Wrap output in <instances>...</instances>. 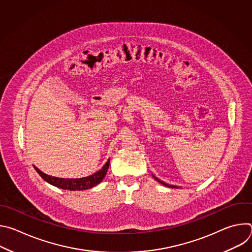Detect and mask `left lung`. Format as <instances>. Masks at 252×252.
Here are the masks:
<instances>
[{"mask_svg":"<svg viewBox=\"0 0 252 252\" xmlns=\"http://www.w3.org/2000/svg\"><path fill=\"white\" fill-rule=\"evenodd\" d=\"M153 176H154V178L156 179L157 182H158L160 185H162V186H164V187H167V188H170V189H178V187H175V186H171V185H168V184H165L164 182H161L160 179H158V177H156L154 174H153Z\"/></svg>","mask_w":252,"mask_h":252,"instance_id":"obj_1","label":"left lung"}]
</instances>
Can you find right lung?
<instances>
[{
    "instance_id": "obj_1",
    "label": "right lung",
    "mask_w": 252,
    "mask_h": 252,
    "mask_svg": "<svg viewBox=\"0 0 252 252\" xmlns=\"http://www.w3.org/2000/svg\"><path fill=\"white\" fill-rule=\"evenodd\" d=\"M109 166H110V158L101 167V169H99L98 171L94 172L92 175H89L87 177H82V178L56 177V176H52L44 173L34 165H33V168L37 170V172L41 175V177L44 179V181H46L47 183H49L54 187H57L62 189H68V190H86L97 186L102 182L107 169H109Z\"/></svg>"
}]
</instances>
